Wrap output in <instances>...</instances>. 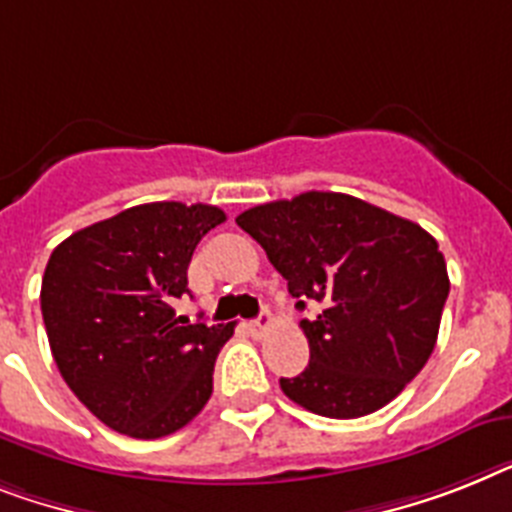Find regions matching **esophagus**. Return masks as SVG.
<instances>
[{"label": "esophagus", "mask_w": 512, "mask_h": 512, "mask_svg": "<svg viewBox=\"0 0 512 512\" xmlns=\"http://www.w3.org/2000/svg\"><path fill=\"white\" fill-rule=\"evenodd\" d=\"M272 327H274L272 314H261L259 319H256V322H248L246 324L248 335H251V337H264L266 332H269V329H272Z\"/></svg>", "instance_id": "34e87169"}]
</instances>
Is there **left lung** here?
Wrapping results in <instances>:
<instances>
[{"label":"left lung","mask_w":512,"mask_h":512,"mask_svg":"<svg viewBox=\"0 0 512 512\" xmlns=\"http://www.w3.org/2000/svg\"><path fill=\"white\" fill-rule=\"evenodd\" d=\"M287 280L311 361L280 387L327 418H358L395 400L437 342L450 280L437 240L416 222L345 193L308 190L235 219Z\"/></svg>","instance_id":"8db88e82"}]
</instances>
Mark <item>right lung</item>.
<instances>
[{
  "label": "right lung",
  "instance_id": "1",
  "mask_svg": "<svg viewBox=\"0 0 512 512\" xmlns=\"http://www.w3.org/2000/svg\"><path fill=\"white\" fill-rule=\"evenodd\" d=\"M209 204L156 201L73 232L49 256L41 314L59 374L101 424L159 439L201 413L232 324L175 314L198 240L225 222Z\"/></svg>",
  "mask_w": 512,
  "mask_h": 512
}]
</instances>
